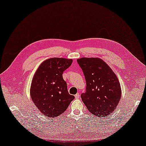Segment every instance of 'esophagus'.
Here are the masks:
<instances>
[{
    "mask_svg": "<svg viewBox=\"0 0 146 146\" xmlns=\"http://www.w3.org/2000/svg\"><path fill=\"white\" fill-rule=\"evenodd\" d=\"M79 97H80V94H79V93H77V94H76L75 95V98H76V99L79 98Z\"/></svg>",
    "mask_w": 146,
    "mask_h": 146,
    "instance_id": "esophagus-1",
    "label": "esophagus"
}]
</instances>
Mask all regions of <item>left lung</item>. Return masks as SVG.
I'll return each mask as SVG.
<instances>
[{
    "instance_id": "8db88e82",
    "label": "left lung",
    "mask_w": 146,
    "mask_h": 146,
    "mask_svg": "<svg viewBox=\"0 0 146 146\" xmlns=\"http://www.w3.org/2000/svg\"><path fill=\"white\" fill-rule=\"evenodd\" d=\"M77 61L86 80L82 100L96 117H105L118 106L121 89L118 77L104 61L98 58H82Z\"/></svg>"
}]
</instances>
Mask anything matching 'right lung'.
<instances>
[{"instance_id": "right-lung-1", "label": "right lung", "mask_w": 146, "mask_h": 146, "mask_svg": "<svg viewBox=\"0 0 146 146\" xmlns=\"http://www.w3.org/2000/svg\"><path fill=\"white\" fill-rule=\"evenodd\" d=\"M72 59L52 58L38 67L30 87L32 101L43 115L54 118L68 107L74 96L70 95L62 74L72 64Z\"/></svg>"}]
</instances>
